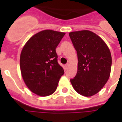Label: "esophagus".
<instances>
[{"label":"esophagus","mask_w":122,"mask_h":122,"mask_svg":"<svg viewBox=\"0 0 122 122\" xmlns=\"http://www.w3.org/2000/svg\"><path fill=\"white\" fill-rule=\"evenodd\" d=\"M68 66H69L68 64H66V65H65V69H66V70H67V69H68Z\"/></svg>","instance_id":"34e87169"}]
</instances>
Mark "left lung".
I'll list each match as a JSON object with an SVG mask.
<instances>
[{"label":"left lung","mask_w":122,"mask_h":122,"mask_svg":"<svg viewBox=\"0 0 122 122\" xmlns=\"http://www.w3.org/2000/svg\"><path fill=\"white\" fill-rule=\"evenodd\" d=\"M77 52L78 70L70 81L75 91L85 97L99 92L109 79L112 55L100 37L89 30L69 33Z\"/></svg>","instance_id":"1"}]
</instances>
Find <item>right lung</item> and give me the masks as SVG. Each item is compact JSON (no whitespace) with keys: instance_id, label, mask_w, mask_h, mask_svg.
<instances>
[{"instance_id":"1","label":"right lung","mask_w":122,"mask_h":122,"mask_svg":"<svg viewBox=\"0 0 122 122\" xmlns=\"http://www.w3.org/2000/svg\"><path fill=\"white\" fill-rule=\"evenodd\" d=\"M65 35L43 30L27 41L20 55L22 77L28 88L40 96H47L57 89L64 70L57 63L56 49Z\"/></svg>"}]
</instances>
